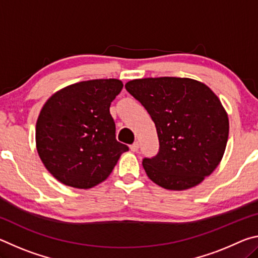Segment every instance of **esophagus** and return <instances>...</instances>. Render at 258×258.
<instances>
[{"mask_svg": "<svg viewBox=\"0 0 258 258\" xmlns=\"http://www.w3.org/2000/svg\"><path fill=\"white\" fill-rule=\"evenodd\" d=\"M130 149L132 150L133 152H135V151H138L139 150V142H134L132 146L130 147Z\"/></svg>", "mask_w": 258, "mask_h": 258, "instance_id": "34e87169", "label": "esophagus"}]
</instances>
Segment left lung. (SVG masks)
Wrapping results in <instances>:
<instances>
[{"instance_id": "left-lung-1", "label": "left lung", "mask_w": 258, "mask_h": 258, "mask_svg": "<svg viewBox=\"0 0 258 258\" xmlns=\"http://www.w3.org/2000/svg\"><path fill=\"white\" fill-rule=\"evenodd\" d=\"M156 125L159 151L145 158L148 177L167 190H186L211 175L223 158L229 118L217 95L191 78L157 77L125 84Z\"/></svg>"}]
</instances>
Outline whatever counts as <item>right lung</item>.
<instances>
[{
  "mask_svg": "<svg viewBox=\"0 0 258 258\" xmlns=\"http://www.w3.org/2000/svg\"><path fill=\"white\" fill-rule=\"evenodd\" d=\"M115 78L80 82L47 100L36 123V149L45 168L64 185L90 189L110 175L128 147L116 140Z\"/></svg>",
  "mask_w": 258,
  "mask_h": 258,
  "instance_id": "obj_1",
  "label": "right lung"
}]
</instances>
